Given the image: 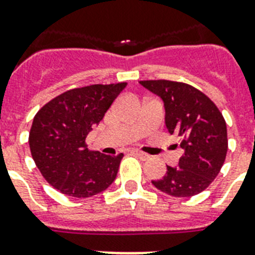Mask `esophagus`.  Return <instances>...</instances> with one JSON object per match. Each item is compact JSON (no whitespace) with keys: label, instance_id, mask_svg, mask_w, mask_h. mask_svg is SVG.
Returning <instances> with one entry per match:
<instances>
[{"label":"esophagus","instance_id":"34e87169","mask_svg":"<svg viewBox=\"0 0 255 255\" xmlns=\"http://www.w3.org/2000/svg\"><path fill=\"white\" fill-rule=\"evenodd\" d=\"M132 152L135 153L136 156L139 157L140 160H148V159H150V155H147V153H144V152H142V151H138V150H134L132 151Z\"/></svg>","mask_w":255,"mask_h":255}]
</instances>
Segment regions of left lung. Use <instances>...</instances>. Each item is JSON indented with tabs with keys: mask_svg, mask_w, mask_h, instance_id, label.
Instances as JSON below:
<instances>
[{
	"mask_svg": "<svg viewBox=\"0 0 255 255\" xmlns=\"http://www.w3.org/2000/svg\"><path fill=\"white\" fill-rule=\"evenodd\" d=\"M139 83L163 100L168 132L177 136L184 150L177 167L167 165L165 176L151 182L177 198L199 194L215 180L226 160L228 139L224 117L193 86L172 81Z\"/></svg>",
	"mask_w": 255,
	"mask_h": 255,
	"instance_id": "1",
	"label": "left lung"
}]
</instances>
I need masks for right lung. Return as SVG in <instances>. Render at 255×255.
I'll return each mask as SVG.
<instances>
[{
	"mask_svg": "<svg viewBox=\"0 0 255 255\" xmlns=\"http://www.w3.org/2000/svg\"><path fill=\"white\" fill-rule=\"evenodd\" d=\"M128 83L92 85L52 99L33 117L29 150L36 167L54 189L88 198L112 185L124 153L104 155L87 148L86 136Z\"/></svg>",
	"mask_w": 255,
	"mask_h": 255,
	"instance_id": "obj_1",
	"label": "right lung"
}]
</instances>
